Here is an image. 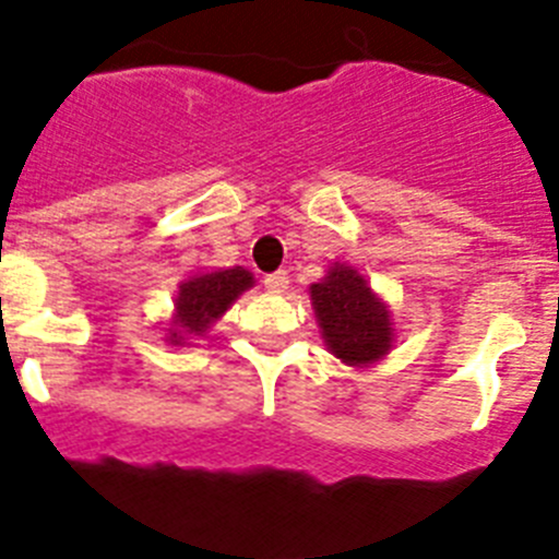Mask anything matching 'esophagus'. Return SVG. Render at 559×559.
<instances>
[{"instance_id":"esophagus-1","label":"esophagus","mask_w":559,"mask_h":559,"mask_svg":"<svg viewBox=\"0 0 559 559\" xmlns=\"http://www.w3.org/2000/svg\"><path fill=\"white\" fill-rule=\"evenodd\" d=\"M264 289H267L270 295H284V292L289 289V275H286L284 270H278V273H270L267 278H264Z\"/></svg>"}]
</instances>
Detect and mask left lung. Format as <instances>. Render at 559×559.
<instances>
[{
	"label": "left lung",
	"mask_w": 559,
	"mask_h": 559,
	"mask_svg": "<svg viewBox=\"0 0 559 559\" xmlns=\"http://www.w3.org/2000/svg\"><path fill=\"white\" fill-rule=\"evenodd\" d=\"M309 295L322 342L344 367L367 369L389 356L397 338L394 317L361 270L333 262Z\"/></svg>",
	"instance_id": "obj_1"
}]
</instances>
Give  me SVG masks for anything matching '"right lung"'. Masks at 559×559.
<instances>
[{
  "label": "right lung",
  "mask_w": 559,
  "mask_h": 559,
  "mask_svg": "<svg viewBox=\"0 0 559 559\" xmlns=\"http://www.w3.org/2000/svg\"><path fill=\"white\" fill-rule=\"evenodd\" d=\"M255 284L253 273L245 267H221L195 273L179 284L174 297V314L165 322V342L187 347L192 338L206 336V331L226 314L242 292Z\"/></svg>",
  "instance_id": "add662e5"
}]
</instances>
